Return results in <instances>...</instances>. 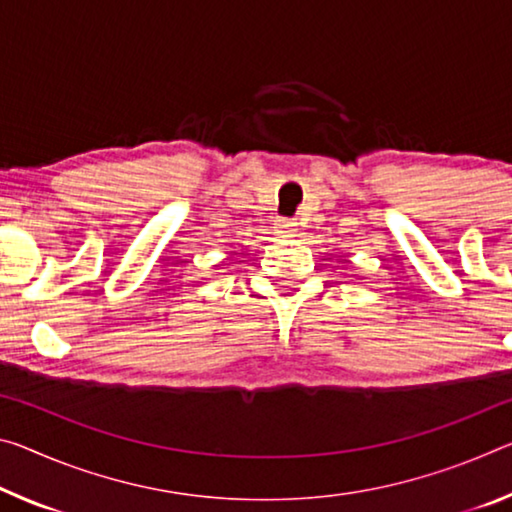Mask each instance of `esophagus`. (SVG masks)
Listing matches in <instances>:
<instances>
[{"label":"esophagus","mask_w":512,"mask_h":512,"mask_svg":"<svg viewBox=\"0 0 512 512\" xmlns=\"http://www.w3.org/2000/svg\"><path fill=\"white\" fill-rule=\"evenodd\" d=\"M278 227L285 237H296V232H298V225L294 221H280Z\"/></svg>","instance_id":"obj_1"}]
</instances>
